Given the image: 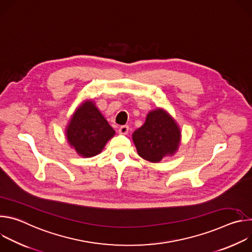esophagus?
I'll return each mask as SVG.
<instances>
[{
	"label": "esophagus",
	"instance_id": "1",
	"mask_svg": "<svg viewBox=\"0 0 252 252\" xmlns=\"http://www.w3.org/2000/svg\"><path fill=\"white\" fill-rule=\"evenodd\" d=\"M119 132L121 134H126L128 132V126H122L120 128H119Z\"/></svg>",
	"mask_w": 252,
	"mask_h": 252
}]
</instances>
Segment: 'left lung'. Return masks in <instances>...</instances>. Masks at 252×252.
<instances>
[{"label": "left lung", "instance_id": "8db88e82", "mask_svg": "<svg viewBox=\"0 0 252 252\" xmlns=\"http://www.w3.org/2000/svg\"><path fill=\"white\" fill-rule=\"evenodd\" d=\"M132 140L139 157L158 162L177 151L181 130L166 112L157 109L149 113L146 123L132 133Z\"/></svg>", "mask_w": 252, "mask_h": 252}]
</instances>
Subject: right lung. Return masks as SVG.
<instances>
[{
	"label": "right lung",
	"mask_w": 252,
	"mask_h": 252,
	"mask_svg": "<svg viewBox=\"0 0 252 252\" xmlns=\"http://www.w3.org/2000/svg\"><path fill=\"white\" fill-rule=\"evenodd\" d=\"M68 145L85 158L99 154L115 134L114 128L91 100L85 101L71 118L66 130Z\"/></svg>",
	"instance_id": "obj_1"
}]
</instances>
